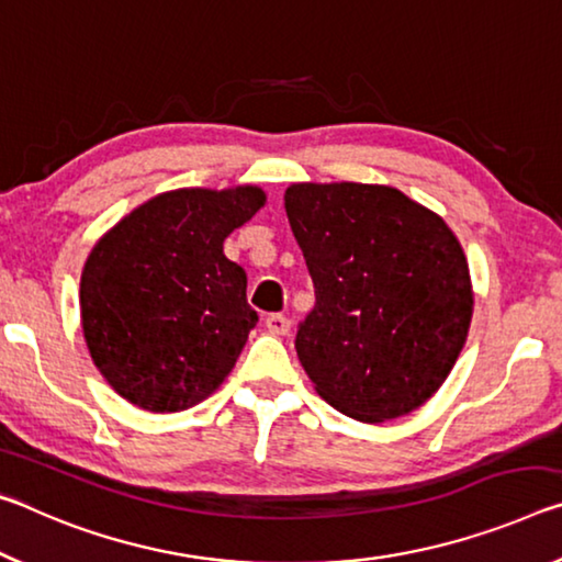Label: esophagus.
Masks as SVG:
<instances>
[{
	"instance_id": "esophagus-1",
	"label": "esophagus",
	"mask_w": 562,
	"mask_h": 562,
	"mask_svg": "<svg viewBox=\"0 0 562 562\" xmlns=\"http://www.w3.org/2000/svg\"><path fill=\"white\" fill-rule=\"evenodd\" d=\"M266 328H269V334L273 336H286L291 330V321L283 314H271L266 318Z\"/></svg>"
}]
</instances>
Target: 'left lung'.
I'll return each instance as SVG.
<instances>
[{"label":"left lung","mask_w":562,"mask_h":562,"mask_svg":"<svg viewBox=\"0 0 562 562\" xmlns=\"http://www.w3.org/2000/svg\"><path fill=\"white\" fill-rule=\"evenodd\" d=\"M283 206L316 289L296 334L316 393L363 423L420 408L471 328L461 241L436 211L383 183H291Z\"/></svg>","instance_id":"obj_1"}]
</instances>
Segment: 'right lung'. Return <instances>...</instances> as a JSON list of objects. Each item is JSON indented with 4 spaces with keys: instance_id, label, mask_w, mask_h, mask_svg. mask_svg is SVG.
Here are the masks:
<instances>
[{
    "instance_id": "obj_1",
    "label": "right lung",
    "mask_w": 562,
    "mask_h": 562,
    "mask_svg": "<svg viewBox=\"0 0 562 562\" xmlns=\"http://www.w3.org/2000/svg\"><path fill=\"white\" fill-rule=\"evenodd\" d=\"M266 204L263 189H177L144 201L99 238L79 283L91 361L134 406L177 413L236 366L256 311L224 241Z\"/></svg>"
}]
</instances>
